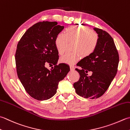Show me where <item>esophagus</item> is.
Segmentation results:
<instances>
[{
    "label": "esophagus",
    "instance_id": "obj_1",
    "mask_svg": "<svg viewBox=\"0 0 130 130\" xmlns=\"http://www.w3.org/2000/svg\"><path fill=\"white\" fill-rule=\"evenodd\" d=\"M70 70H74L75 69L74 66H73V65H70Z\"/></svg>",
    "mask_w": 130,
    "mask_h": 130
}]
</instances>
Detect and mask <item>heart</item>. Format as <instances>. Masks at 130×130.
Here are the masks:
<instances>
[{
	"instance_id": "obj_1",
	"label": "heart",
	"mask_w": 130,
	"mask_h": 130,
	"mask_svg": "<svg viewBox=\"0 0 130 130\" xmlns=\"http://www.w3.org/2000/svg\"><path fill=\"white\" fill-rule=\"evenodd\" d=\"M99 37L97 32L85 26H71L65 29V34L60 33L55 39V46L60 55L66 51L69 43H73L72 53H67L60 58L61 61L74 64L83 57L90 56L95 51L99 44Z\"/></svg>"
}]
</instances>
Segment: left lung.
<instances>
[{
  "instance_id": "8db88e82",
  "label": "left lung",
  "mask_w": 130,
  "mask_h": 130,
  "mask_svg": "<svg viewBox=\"0 0 130 130\" xmlns=\"http://www.w3.org/2000/svg\"><path fill=\"white\" fill-rule=\"evenodd\" d=\"M99 37L95 51L79 62L76 68L79 79L73 86L78 95L86 99H98L108 90L118 70L119 55L113 39L109 33L99 28H93ZM88 71L92 75L88 76Z\"/></svg>"
}]
</instances>
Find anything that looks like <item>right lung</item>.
<instances>
[{"label": "right lung", "mask_w": 130, "mask_h": 130, "mask_svg": "<svg viewBox=\"0 0 130 130\" xmlns=\"http://www.w3.org/2000/svg\"><path fill=\"white\" fill-rule=\"evenodd\" d=\"M63 27L57 22H37L27 30L17 44V76L27 93L37 100H46L54 96L58 83L70 71L67 64L56 65L59 56L55 39ZM47 63L54 68L49 71L45 67Z\"/></svg>", "instance_id": "right-lung-1"}]
</instances>
